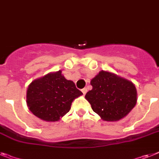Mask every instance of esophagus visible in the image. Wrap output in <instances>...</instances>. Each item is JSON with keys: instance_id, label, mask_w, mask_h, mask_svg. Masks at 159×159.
Here are the masks:
<instances>
[{"instance_id": "34e87169", "label": "esophagus", "mask_w": 159, "mask_h": 159, "mask_svg": "<svg viewBox=\"0 0 159 159\" xmlns=\"http://www.w3.org/2000/svg\"><path fill=\"white\" fill-rule=\"evenodd\" d=\"M82 92L83 93V94H86V92H87V89H86V88H83L82 90Z\"/></svg>"}]
</instances>
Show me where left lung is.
Returning a JSON list of instances; mask_svg holds the SVG:
<instances>
[{"label":"left lung","instance_id":"obj_1","mask_svg":"<svg viewBox=\"0 0 159 159\" xmlns=\"http://www.w3.org/2000/svg\"><path fill=\"white\" fill-rule=\"evenodd\" d=\"M90 85L93 88L85 98L103 120H120L137 103L134 84L115 73L102 70L90 81Z\"/></svg>","mask_w":159,"mask_h":159}]
</instances>
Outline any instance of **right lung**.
I'll return each instance as SVG.
<instances>
[{"label": "right lung", "mask_w": 159, "mask_h": 159, "mask_svg": "<svg viewBox=\"0 0 159 159\" xmlns=\"http://www.w3.org/2000/svg\"><path fill=\"white\" fill-rule=\"evenodd\" d=\"M82 94L74 82L65 78L59 70L34 80L28 86L26 103L35 116L55 122L69 112L73 100Z\"/></svg>", "instance_id": "right-lung-1"}]
</instances>
